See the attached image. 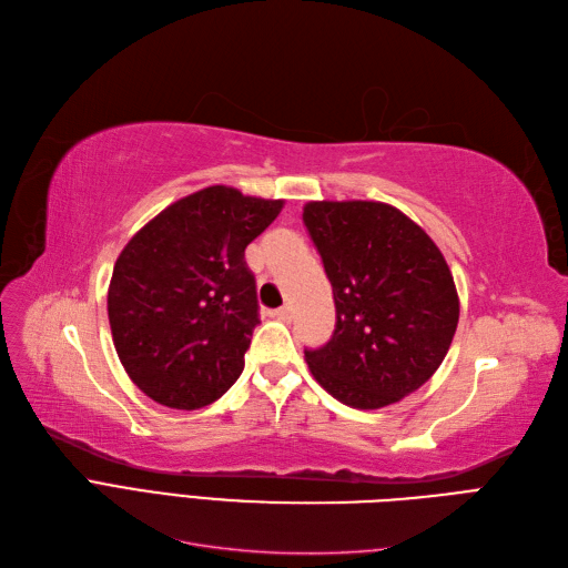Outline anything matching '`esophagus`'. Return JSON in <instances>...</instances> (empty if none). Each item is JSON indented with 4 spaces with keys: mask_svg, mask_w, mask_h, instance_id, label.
I'll return each mask as SVG.
<instances>
[{
    "mask_svg": "<svg viewBox=\"0 0 568 568\" xmlns=\"http://www.w3.org/2000/svg\"><path fill=\"white\" fill-rule=\"evenodd\" d=\"M271 316L278 318V321H290V318H292V306H281V308L273 311Z\"/></svg>",
    "mask_w": 568,
    "mask_h": 568,
    "instance_id": "34e87169",
    "label": "esophagus"
}]
</instances>
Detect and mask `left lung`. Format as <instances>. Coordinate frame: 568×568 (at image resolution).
I'll list each match as a JSON object with an SVG mask.
<instances>
[{"label":"left lung","mask_w":568,"mask_h":568,"mask_svg":"<svg viewBox=\"0 0 568 568\" xmlns=\"http://www.w3.org/2000/svg\"><path fill=\"white\" fill-rule=\"evenodd\" d=\"M302 219L337 311L331 342L304 349L308 371L346 406H392L450 349L460 300L444 254L413 219L373 200H316Z\"/></svg>","instance_id":"8db88e82"}]
</instances>
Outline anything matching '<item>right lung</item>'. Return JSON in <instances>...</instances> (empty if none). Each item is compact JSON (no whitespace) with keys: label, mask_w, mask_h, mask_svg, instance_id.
Masks as SVG:
<instances>
[{"label":"right lung","mask_w":568,"mask_h":568,"mask_svg":"<svg viewBox=\"0 0 568 568\" xmlns=\"http://www.w3.org/2000/svg\"><path fill=\"white\" fill-rule=\"evenodd\" d=\"M281 210L283 200L207 186L162 210L120 252L108 287L113 344L160 406H210L241 377L260 323L245 247Z\"/></svg>","instance_id":"add662e5"}]
</instances>
